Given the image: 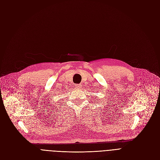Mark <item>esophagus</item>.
I'll list each match as a JSON object with an SVG mask.
<instances>
[{"mask_svg": "<svg viewBox=\"0 0 160 160\" xmlns=\"http://www.w3.org/2000/svg\"><path fill=\"white\" fill-rule=\"evenodd\" d=\"M75 87L77 88V89H81V84H76L75 85Z\"/></svg>", "mask_w": 160, "mask_h": 160, "instance_id": "34e87169", "label": "esophagus"}]
</instances>
